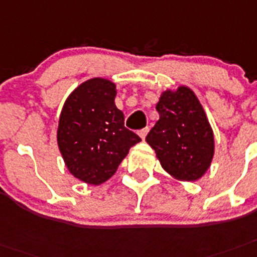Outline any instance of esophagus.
Returning <instances> with one entry per match:
<instances>
[{
	"instance_id": "1",
	"label": "esophagus",
	"mask_w": 257,
	"mask_h": 257,
	"mask_svg": "<svg viewBox=\"0 0 257 257\" xmlns=\"http://www.w3.org/2000/svg\"><path fill=\"white\" fill-rule=\"evenodd\" d=\"M148 132H149V128L141 129V131H140V132H139L140 137H141L142 140H145V137H146V135H148Z\"/></svg>"
}]
</instances>
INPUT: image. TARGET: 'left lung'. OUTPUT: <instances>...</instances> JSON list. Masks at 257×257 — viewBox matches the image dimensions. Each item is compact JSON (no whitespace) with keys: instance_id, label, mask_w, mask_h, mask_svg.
<instances>
[{"instance_id":"left-lung-1","label":"left lung","mask_w":257,"mask_h":257,"mask_svg":"<svg viewBox=\"0 0 257 257\" xmlns=\"http://www.w3.org/2000/svg\"><path fill=\"white\" fill-rule=\"evenodd\" d=\"M159 120L146 136L172 178L195 182L210 167L214 135L197 96L187 86L166 90L157 103Z\"/></svg>"}]
</instances>
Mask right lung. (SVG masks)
I'll return each instance as SVG.
<instances>
[{"label": "right lung", "mask_w": 257, "mask_h": 257, "mask_svg": "<svg viewBox=\"0 0 257 257\" xmlns=\"http://www.w3.org/2000/svg\"><path fill=\"white\" fill-rule=\"evenodd\" d=\"M116 85L104 78L83 82L64 103L57 144L69 172L87 184L107 182L141 141L124 126V113L116 107Z\"/></svg>", "instance_id": "add662e5"}]
</instances>
